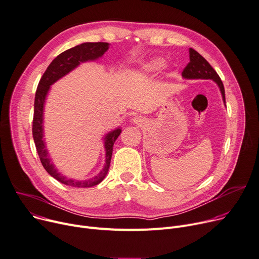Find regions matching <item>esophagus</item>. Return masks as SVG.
Segmentation results:
<instances>
[{"label":"esophagus","instance_id":"obj_1","mask_svg":"<svg viewBox=\"0 0 259 259\" xmlns=\"http://www.w3.org/2000/svg\"><path fill=\"white\" fill-rule=\"evenodd\" d=\"M132 123L136 124V125H141V124L144 123V119L141 116H134L132 118Z\"/></svg>","mask_w":259,"mask_h":259}]
</instances>
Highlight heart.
<instances>
[{"mask_svg":"<svg viewBox=\"0 0 259 259\" xmlns=\"http://www.w3.org/2000/svg\"><path fill=\"white\" fill-rule=\"evenodd\" d=\"M164 65V61L161 58H153L146 63H144L139 70V74L141 75H149L155 72L160 71Z\"/></svg>","mask_w":259,"mask_h":259,"instance_id":"obj_1","label":"heart"}]
</instances>
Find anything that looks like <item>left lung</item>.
Wrapping results in <instances>:
<instances>
[{
	"label": "left lung",
	"mask_w": 259,
	"mask_h": 259,
	"mask_svg": "<svg viewBox=\"0 0 259 259\" xmlns=\"http://www.w3.org/2000/svg\"><path fill=\"white\" fill-rule=\"evenodd\" d=\"M189 63L185 66L182 72V77L184 79L194 80V79H204V80H212L219 86L222 99L225 104V90H224L223 82L221 78L213 70L212 66L208 63L203 56H201L197 51L189 48Z\"/></svg>",
	"instance_id": "left-lung-1"
}]
</instances>
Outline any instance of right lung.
Returning <instances> with one entry per match:
<instances>
[{"mask_svg": "<svg viewBox=\"0 0 259 259\" xmlns=\"http://www.w3.org/2000/svg\"><path fill=\"white\" fill-rule=\"evenodd\" d=\"M108 49V42H83L79 46L64 51L63 53L59 54L50 63L37 86L35 100H34V116L32 128L33 140L34 143H35L39 159L45 169L57 181L68 186L92 187L103 181V179L106 177L110 166L113 144L120 132H122V129L117 127L103 137L105 148V165L97 176L85 180H76L73 178H68L60 173L57 167L54 165L53 161L50 158V154L48 152L44 139V111L47 96L50 92L51 85H53L59 79L74 71L81 63L98 60L105 54V52Z\"/></svg>", "mask_w": 259, "mask_h": 259, "instance_id": "1", "label": "right lung"}]
</instances>
